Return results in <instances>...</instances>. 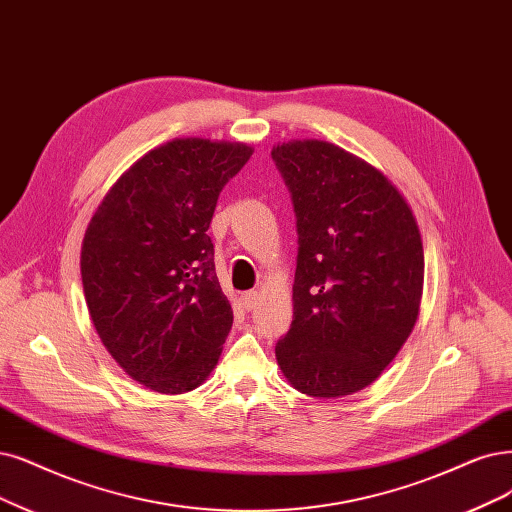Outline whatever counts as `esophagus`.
I'll list each match as a JSON object with an SVG mask.
<instances>
[{
    "label": "esophagus",
    "mask_w": 512,
    "mask_h": 512,
    "mask_svg": "<svg viewBox=\"0 0 512 512\" xmlns=\"http://www.w3.org/2000/svg\"><path fill=\"white\" fill-rule=\"evenodd\" d=\"M242 304H244L246 310H253L259 304V293L255 289L242 293Z\"/></svg>",
    "instance_id": "1"
}]
</instances>
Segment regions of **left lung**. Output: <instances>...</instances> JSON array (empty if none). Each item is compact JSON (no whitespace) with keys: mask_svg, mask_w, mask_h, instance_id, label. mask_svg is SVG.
I'll use <instances>...</instances> for the list:
<instances>
[{"mask_svg":"<svg viewBox=\"0 0 512 512\" xmlns=\"http://www.w3.org/2000/svg\"><path fill=\"white\" fill-rule=\"evenodd\" d=\"M297 219L293 323L276 358L289 384L335 399L363 390L418 320L424 249L409 204L377 168L327 141L272 149Z\"/></svg>","mask_w":512,"mask_h":512,"instance_id":"obj_1","label":"left lung"}]
</instances>
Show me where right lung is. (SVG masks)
I'll list each match as a JSON object with an SVG mask.
<instances>
[{
  "label": "right lung",
  "instance_id": "add662e5",
  "mask_svg": "<svg viewBox=\"0 0 512 512\" xmlns=\"http://www.w3.org/2000/svg\"><path fill=\"white\" fill-rule=\"evenodd\" d=\"M251 156L244 143L168 141L132 164L90 219L80 268L92 325L145 388L194 390L219 361L234 312L206 232Z\"/></svg>",
  "mask_w": 512,
  "mask_h": 512
}]
</instances>
